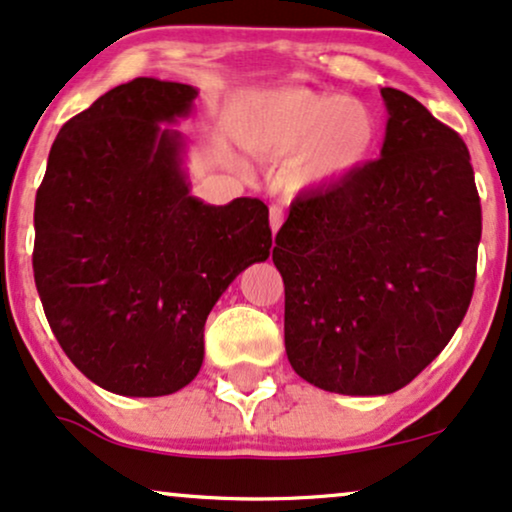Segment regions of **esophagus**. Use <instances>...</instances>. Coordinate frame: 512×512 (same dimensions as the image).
Listing matches in <instances>:
<instances>
[{"mask_svg":"<svg viewBox=\"0 0 512 512\" xmlns=\"http://www.w3.org/2000/svg\"><path fill=\"white\" fill-rule=\"evenodd\" d=\"M282 223H285V213H282V208L273 206L270 208V230H273V235H277V230H280Z\"/></svg>","mask_w":512,"mask_h":512,"instance_id":"34e87169","label":"esophagus"}]
</instances>
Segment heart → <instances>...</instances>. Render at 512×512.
Returning <instances> with one entry per match:
<instances>
[{"label": "heart", "mask_w": 512, "mask_h": 512, "mask_svg": "<svg viewBox=\"0 0 512 512\" xmlns=\"http://www.w3.org/2000/svg\"><path fill=\"white\" fill-rule=\"evenodd\" d=\"M237 140L258 159L287 161L280 182L301 197L356 178L375 154L380 125L358 99L282 87L249 106L237 123Z\"/></svg>", "instance_id": "obj_1"}]
</instances>
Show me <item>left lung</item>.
Instances as JSON below:
<instances>
[{
	"mask_svg": "<svg viewBox=\"0 0 512 512\" xmlns=\"http://www.w3.org/2000/svg\"><path fill=\"white\" fill-rule=\"evenodd\" d=\"M380 159L296 199L275 237L285 349L313 387L384 396L418 377L468 313L482 237L470 151L418 99L382 87Z\"/></svg>",
	"mask_w": 512,
	"mask_h": 512,
	"instance_id": "left-lung-1",
	"label": "left lung"
}]
</instances>
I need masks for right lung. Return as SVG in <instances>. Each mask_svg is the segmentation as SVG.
Listing matches in <instances>:
<instances>
[{
  "mask_svg": "<svg viewBox=\"0 0 512 512\" xmlns=\"http://www.w3.org/2000/svg\"><path fill=\"white\" fill-rule=\"evenodd\" d=\"M199 90L135 78L56 135L35 197L44 315L87 380L166 396L204 363V325L232 280L270 256L268 206L192 197L187 140L170 128Z\"/></svg>",
  "mask_w": 512,
  "mask_h": 512,
  "instance_id": "obj_1",
  "label": "right lung"
}]
</instances>
